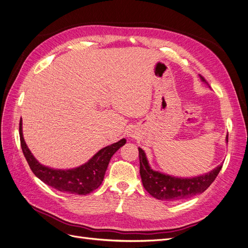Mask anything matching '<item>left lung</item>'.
<instances>
[{"label": "left lung", "instance_id": "8db88e82", "mask_svg": "<svg viewBox=\"0 0 248 248\" xmlns=\"http://www.w3.org/2000/svg\"><path fill=\"white\" fill-rule=\"evenodd\" d=\"M200 78L210 88L206 79L200 76ZM228 143V135L226 136ZM140 161V176L145 190L157 200L168 202H178L192 198L205 192L213 183L222 169V164L211 171L200 174L193 178H179L158 170H152L147 156L142 148L138 147Z\"/></svg>", "mask_w": 248, "mask_h": 248}]
</instances>
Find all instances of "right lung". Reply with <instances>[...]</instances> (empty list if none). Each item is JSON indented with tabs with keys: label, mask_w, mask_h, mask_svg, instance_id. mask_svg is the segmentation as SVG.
<instances>
[{
	"label": "right lung",
	"mask_w": 248,
	"mask_h": 248,
	"mask_svg": "<svg viewBox=\"0 0 248 248\" xmlns=\"http://www.w3.org/2000/svg\"><path fill=\"white\" fill-rule=\"evenodd\" d=\"M19 131L22 151L33 173L44 184L57 191L82 196L93 192L101 186L111 157L126 143V139L122 138L118 142L99 150L89 161L81 166L69 170H60L45 167L34 157L23 137L22 118Z\"/></svg>",
	"instance_id": "1"
}]
</instances>
